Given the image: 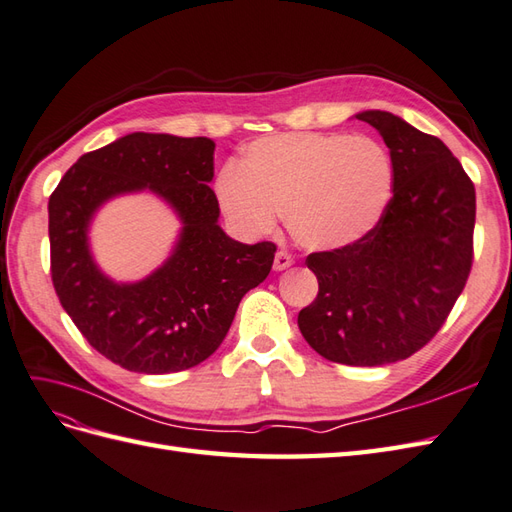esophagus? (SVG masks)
<instances>
[{
  "label": "esophagus",
  "mask_w": 512,
  "mask_h": 512,
  "mask_svg": "<svg viewBox=\"0 0 512 512\" xmlns=\"http://www.w3.org/2000/svg\"><path fill=\"white\" fill-rule=\"evenodd\" d=\"M294 264V259H292V255L290 253H285V251H279L277 255H274V270L277 272H281V270H285V268H290Z\"/></svg>",
  "instance_id": "obj_1"
}]
</instances>
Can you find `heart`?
<instances>
[{
  "label": "heart",
  "instance_id": "1",
  "mask_svg": "<svg viewBox=\"0 0 512 512\" xmlns=\"http://www.w3.org/2000/svg\"><path fill=\"white\" fill-rule=\"evenodd\" d=\"M393 192L391 157L368 136L292 131L253 140L240 168H222L216 194L244 235H266L285 212L292 238L335 251L381 222Z\"/></svg>",
  "mask_w": 512,
  "mask_h": 512
}]
</instances>
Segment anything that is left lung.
<instances>
[{
  "instance_id": "obj_1",
  "label": "left lung",
  "mask_w": 512,
  "mask_h": 512,
  "mask_svg": "<svg viewBox=\"0 0 512 512\" xmlns=\"http://www.w3.org/2000/svg\"><path fill=\"white\" fill-rule=\"evenodd\" d=\"M355 119L387 144L393 196L365 238L307 257L320 287L298 329L324 359L374 368L426 346L461 296L474 259L476 190L439 138L383 110Z\"/></svg>"
}]
</instances>
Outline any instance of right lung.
Segmentation results:
<instances>
[{"mask_svg":"<svg viewBox=\"0 0 512 512\" xmlns=\"http://www.w3.org/2000/svg\"><path fill=\"white\" fill-rule=\"evenodd\" d=\"M209 138L134 131L82 155L49 196L51 281L60 305L103 357L138 374L194 368L225 339L242 296L264 281L272 242L242 244L218 225ZM151 191L182 222L165 264L140 282H114L89 251L98 209Z\"/></svg>","mask_w":512,"mask_h":512,"instance_id":"1","label":"right lung"}]
</instances>
